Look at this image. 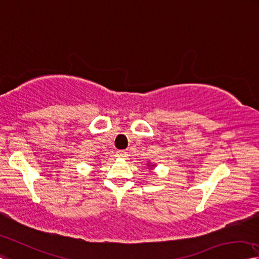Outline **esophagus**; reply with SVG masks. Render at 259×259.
<instances>
[{"mask_svg": "<svg viewBox=\"0 0 259 259\" xmlns=\"http://www.w3.org/2000/svg\"><path fill=\"white\" fill-rule=\"evenodd\" d=\"M116 155H117L118 158L125 159L126 157H128V152H125V151H123V150H120V151L116 152Z\"/></svg>", "mask_w": 259, "mask_h": 259, "instance_id": "obj_1", "label": "esophagus"}]
</instances>
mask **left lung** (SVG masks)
<instances>
[{"mask_svg":"<svg viewBox=\"0 0 259 259\" xmlns=\"http://www.w3.org/2000/svg\"><path fill=\"white\" fill-rule=\"evenodd\" d=\"M149 167H154V165H151V163H149V165H147Z\"/></svg>","mask_w":259,"mask_h":259,"instance_id":"1","label":"left lung"}]
</instances>
